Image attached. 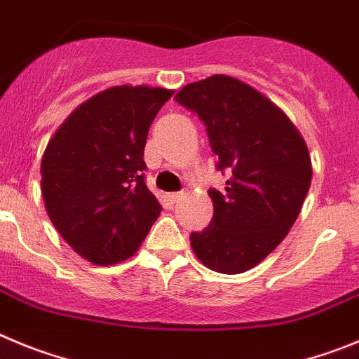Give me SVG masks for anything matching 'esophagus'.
Segmentation results:
<instances>
[{
	"mask_svg": "<svg viewBox=\"0 0 359 359\" xmlns=\"http://www.w3.org/2000/svg\"><path fill=\"white\" fill-rule=\"evenodd\" d=\"M182 196H184V193H170V195H168V198H170V202L172 203H175V202H179Z\"/></svg>",
	"mask_w": 359,
	"mask_h": 359,
	"instance_id": "obj_1",
	"label": "esophagus"
}]
</instances>
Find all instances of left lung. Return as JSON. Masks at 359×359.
Instances as JSON below:
<instances>
[{"label": "left lung", "mask_w": 359, "mask_h": 359, "mask_svg": "<svg viewBox=\"0 0 359 359\" xmlns=\"http://www.w3.org/2000/svg\"><path fill=\"white\" fill-rule=\"evenodd\" d=\"M208 130L224 193L209 189L211 224L191 232L193 252L219 273L259 264L286 238L311 186V157L290 118L254 87L227 75L187 83L175 95Z\"/></svg>", "instance_id": "left-lung-1"}]
</instances>
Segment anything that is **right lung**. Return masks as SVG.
Here are the masks:
<instances>
[{
    "label": "right lung",
    "mask_w": 359,
    "mask_h": 359,
    "mask_svg": "<svg viewBox=\"0 0 359 359\" xmlns=\"http://www.w3.org/2000/svg\"><path fill=\"white\" fill-rule=\"evenodd\" d=\"M172 95L161 87H111L71 112L44 150L48 216L91 263L128 259L159 218L143 156L151 121Z\"/></svg>",
    "instance_id": "obj_1"
}]
</instances>
